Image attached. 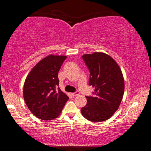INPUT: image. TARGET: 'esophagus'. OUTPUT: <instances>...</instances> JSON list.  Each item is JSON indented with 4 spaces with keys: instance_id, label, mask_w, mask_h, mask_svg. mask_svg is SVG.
<instances>
[{
    "instance_id": "esophagus-1",
    "label": "esophagus",
    "mask_w": 151,
    "mask_h": 151,
    "mask_svg": "<svg viewBox=\"0 0 151 151\" xmlns=\"http://www.w3.org/2000/svg\"><path fill=\"white\" fill-rule=\"evenodd\" d=\"M78 94H79L78 91H76V92H75V93H71V95H72L73 96H78Z\"/></svg>"
}]
</instances>
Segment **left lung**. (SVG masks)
<instances>
[{"instance_id":"obj_1","label":"left lung","mask_w":151,"mask_h":151,"mask_svg":"<svg viewBox=\"0 0 151 151\" xmlns=\"http://www.w3.org/2000/svg\"><path fill=\"white\" fill-rule=\"evenodd\" d=\"M90 72L89 85L94 96H86L87 103L81 108L83 116L99 122L111 118L119 109L124 94V83L121 68L113 58L103 52L82 57Z\"/></svg>"}]
</instances>
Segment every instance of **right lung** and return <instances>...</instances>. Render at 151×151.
<instances>
[{
  "label": "right lung",
  "instance_id": "1",
  "mask_svg": "<svg viewBox=\"0 0 151 151\" xmlns=\"http://www.w3.org/2000/svg\"><path fill=\"white\" fill-rule=\"evenodd\" d=\"M66 58V56H48L36 65L25 80V103L37 118H57L68 100V96L58 87V73Z\"/></svg>",
  "mask_w": 151,
  "mask_h": 151
}]
</instances>
